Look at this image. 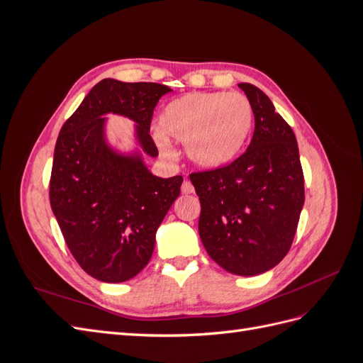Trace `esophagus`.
Listing matches in <instances>:
<instances>
[{
	"mask_svg": "<svg viewBox=\"0 0 363 363\" xmlns=\"http://www.w3.org/2000/svg\"><path fill=\"white\" fill-rule=\"evenodd\" d=\"M192 192H194V186H192V183H191L189 180H184V182H183V184H182V194L188 195V194H192Z\"/></svg>",
	"mask_w": 363,
	"mask_h": 363,
	"instance_id": "1",
	"label": "esophagus"
}]
</instances>
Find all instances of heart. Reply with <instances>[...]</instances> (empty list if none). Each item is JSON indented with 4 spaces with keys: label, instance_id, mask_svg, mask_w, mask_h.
Returning <instances> with one entry per match:
<instances>
[{
    "label": "heart",
    "instance_id": "b5f03b06",
    "mask_svg": "<svg viewBox=\"0 0 363 363\" xmlns=\"http://www.w3.org/2000/svg\"><path fill=\"white\" fill-rule=\"evenodd\" d=\"M160 131L184 142L186 155L200 168L215 169L232 162L245 145L252 108L242 94L196 92L167 104L159 118ZM160 148L168 151L163 136Z\"/></svg>",
    "mask_w": 363,
    "mask_h": 363
}]
</instances>
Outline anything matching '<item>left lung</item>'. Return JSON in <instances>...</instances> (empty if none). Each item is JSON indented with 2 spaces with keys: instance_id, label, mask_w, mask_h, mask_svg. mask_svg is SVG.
<instances>
[{
  "instance_id": "obj_1",
  "label": "left lung",
  "mask_w": 363,
  "mask_h": 363,
  "mask_svg": "<svg viewBox=\"0 0 363 363\" xmlns=\"http://www.w3.org/2000/svg\"><path fill=\"white\" fill-rule=\"evenodd\" d=\"M255 113L244 155L227 167L192 172L206 251L236 276H257L288 255L304 204V175L292 128L259 87L239 83Z\"/></svg>"
}]
</instances>
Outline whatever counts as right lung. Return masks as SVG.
Listing matches in <instances>:
<instances>
[{"mask_svg": "<svg viewBox=\"0 0 363 363\" xmlns=\"http://www.w3.org/2000/svg\"><path fill=\"white\" fill-rule=\"evenodd\" d=\"M171 92L159 83L104 79L63 124L50 179V203L77 263L94 279L121 283L147 267L164 215L180 195L182 175H152L139 155L108 147L106 113L133 119L145 155L156 157L150 135L155 107Z\"/></svg>", "mask_w": 363, "mask_h": 363, "instance_id": "add662e5", "label": "right lung"}]
</instances>
